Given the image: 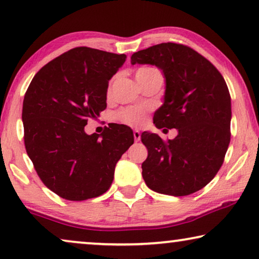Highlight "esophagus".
Instances as JSON below:
<instances>
[{"label": "esophagus", "mask_w": 259, "mask_h": 259, "mask_svg": "<svg viewBox=\"0 0 259 259\" xmlns=\"http://www.w3.org/2000/svg\"><path fill=\"white\" fill-rule=\"evenodd\" d=\"M133 137H134V140L139 141V140H140V137H141V134H140L139 131L134 130V131H133Z\"/></svg>", "instance_id": "34e87169"}]
</instances>
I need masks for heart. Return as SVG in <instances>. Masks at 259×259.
Masks as SVG:
<instances>
[{
  "mask_svg": "<svg viewBox=\"0 0 259 259\" xmlns=\"http://www.w3.org/2000/svg\"><path fill=\"white\" fill-rule=\"evenodd\" d=\"M152 70H157L152 67H143V68L138 69L136 73V77L141 75V74L152 72ZM108 95H111V87L108 88ZM147 116V108L143 106H131V107L122 108L121 111L118 112L116 118L119 121L130 126H141L145 122Z\"/></svg>",
  "mask_w": 259,
  "mask_h": 259,
  "instance_id": "b5f03b06",
  "label": "heart"
}]
</instances>
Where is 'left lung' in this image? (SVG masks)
<instances>
[{"label":"left lung","mask_w":259,"mask_h":259,"mask_svg":"<svg viewBox=\"0 0 259 259\" xmlns=\"http://www.w3.org/2000/svg\"><path fill=\"white\" fill-rule=\"evenodd\" d=\"M154 65L166 80L164 104L154 113L158 128H177L173 140L144 132L147 147L143 178L151 190L189 196L206 186L223 165L230 144L231 97L219 70L199 53L179 44H160L131 56Z\"/></svg>","instance_id":"left-lung-1"}]
</instances>
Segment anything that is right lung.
Wrapping results in <instances>:
<instances>
[{
  "label": "right lung",
  "instance_id": "right-lung-1",
  "mask_svg": "<svg viewBox=\"0 0 259 259\" xmlns=\"http://www.w3.org/2000/svg\"><path fill=\"white\" fill-rule=\"evenodd\" d=\"M125 54L76 47L42 67L24 94V146L37 176L63 199L101 196L114 178L116 162L134 143L133 132L113 123L88 136V119L107 107L108 81Z\"/></svg>",
  "mask_w": 259,
  "mask_h": 259
}]
</instances>
